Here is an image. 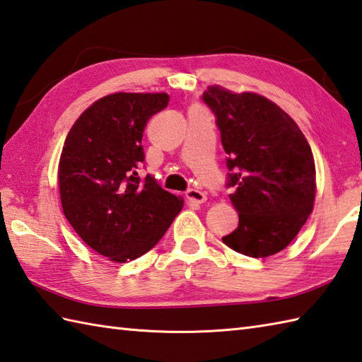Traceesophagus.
I'll list each match as a JSON object with an SVG mask.
<instances>
[{
	"label": "esophagus",
	"instance_id": "esophagus-1",
	"mask_svg": "<svg viewBox=\"0 0 362 362\" xmlns=\"http://www.w3.org/2000/svg\"><path fill=\"white\" fill-rule=\"evenodd\" d=\"M187 199L189 201V202H194V204H204L205 201H207V196H205L202 191H199V189H188L187 191Z\"/></svg>",
	"mask_w": 362,
	"mask_h": 362
}]
</instances>
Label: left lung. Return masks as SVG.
<instances>
[{"label":"left lung","mask_w":362,"mask_h":362,"mask_svg":"<svg viewBox=\"0 0 362 362\" xmlns=\"http://www.w3.org/2000/svg\"><path fill=\"white\" fill-rule=\"evenodd\" d=\"M202 100L215 112L228 153L229 194L238 228L223 237L230 250L268 257L287 247L313 214L315 163L300 127L256 92L209 86Z\"/></svg>","instance_id":"8db88e82"}]
</instances>
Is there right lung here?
I'll use <instances>...</instances> for the list:
<instances>
[{"label":"right lung","mask_w":362,"mask_h":362,"mask_svg":"<svg viewBox=\"0 0 362 362\" xmlns=\"http://www.w3.org/2000/svg\"><path fill=\"white\" fill-rule=\"evenodd\" d=\"M168 103L166 92L105 95L81 112L64 141L62 211L83 242L111 262L151 251L183 207L182 196L138 175L146 125Z\"/></svg>","instance_id":"obj_1"}]
</instances>
